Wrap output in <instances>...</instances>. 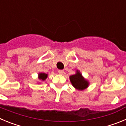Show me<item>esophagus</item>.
<instances>
[{"mask_svg": "<svg viewBox=\"0 0 126 126\" xmlns=\"http://www.w3.org/2000/svg\"><path fill=\"white\" fill-rule=\"evenodd\" d=\"M58 73H59L60 74H63V73H64V71H63V70H59Z\"/></svg>", "mask_w": 126, "mask_h": 126, "instance_id": "34e87169", "label": "esophagus"}]
</instances>
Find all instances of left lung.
<instances>
[{
	"mask_svg": "<svg viewBox=\"0 0 126 126\" xmlns=\"http://www.w3.org/2000/svg\"><path fill=\"white\" fill-rule=\"evenodd\" d=\"M69 79L73 86L78 90H83L87 88L89 85L88 81L83 78L79 71H76V73L71 76Z\"/></svg>",
	"mask_w": 126,
	"mask_h": 126,
	"instance_id": "1",
	"label": "left lung"
}]
</instances>
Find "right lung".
Masks as SVG:
<instances>
[{"label": "right lung", "instance_id": "add662e5", "mask_svg": "<svg viewBox=\"0 0 126 126\" xmlns=\"http://www.w3.org/2000/svg\"><path fill=\"white\" fill-rule=\"evenodd\" d=\"M48 77V74L45 73H39L38 74V78L42 81H45Z\"/></svg>", "mask_w": 126, "mask_h": 126}]
</instances>
